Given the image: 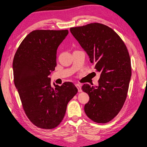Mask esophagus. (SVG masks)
<instances>
[{"mask_svg":"<svg viewBox=\"0 0 147 147\" xmlns=\"http://www.w3.org/2000/svg\"><path fill=\"white\" fill-rule=\"evenodd\" d=\"M76 88H78L79 92H81V91H82V85L78 84L76 85Z\"/></svg>","mask_w":147,"mask_h":147,"instance_id":"obj_1","label":"esophagus"}]
</instances>
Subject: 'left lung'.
Returning a JSON list of instances; mask_svg holds the SVG:
<instances>
[{"instance_id":"obj_1","label":"left lung","mask_w":147,"mask_h":147,"mask_svg":"<svg viewBox=\"0 0 147 147\" xmlns=\"http://www.w3.org/2000/svg\"><path fill=\"white\" fill-rule=\"evenodd\" d=\"M70 32L100 74L98 86L86 84L82 88L89 96L85 113L94 122H109L122 109L127 98L131 76L128 50L119 36L103 24L71 28Z\"/></svg>"}]
</instances>
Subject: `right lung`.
<instances>
[{"mask_svg": "<svg viewBox=\"0 0 147 147\" xmlns=\"http://www.w3.org/2000/svg\"><path fill=\"white\" fill-rule=\"evenodd\" d=\"M67 30H36L28 34L14 55V82L23 109L40 128L52 129L64 117L68 102L78 93L71 82L51 85L50 75L56 66L57 49Z\"/></svg>", "mask_w": 147, "mask_h": 147, "instance_id": "1", "label": "right lung"}]
</instances>
